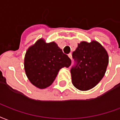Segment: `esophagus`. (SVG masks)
<instances>
[{
    "label": "esophagus",
    "instance_id": "esophagus-1",
    "mask_svg": "<svg viewBox=\"0 0 120 120\" xmlns=\"http://www.w3.org/2000/svg\"><path fill=\"white\" fill-rule=\"evenodd\" d=\"M68 57L71 59H72V54H71V53H70V54H68Z\"/></svg>",
    "mask_w": 120,
    "mask_h": 120
}]
</instances>
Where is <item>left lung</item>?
Here are the masks:
<instances>
[{
    "mask_svg": "<svg viewBox=\"0 0 120 120\" xmlns=\"http://www.w3.org/2000/svg\"><path fill=\"white\" fill-rule=\"evenodd\" d=\"M77 64L71 69L73 85L80 91H88L102 80L109 63V56L100 43L81 41L73 52Z\"/></svg>",
    "mask_w": 120,
    "mask_h": 120,
    "instance_id": "1",
    "label": "left lung"
}]
</instances>
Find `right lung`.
<instances>
[{"mask_svg":"<svg viewBox=\"0 0 120 120\" xmlns=\"http://www.w3.org/2000/svg\"><path fill=\"white\" fill-rule=\"evenodd\" d=\"M71 59L54 41L46 43L41 38L27 49L24 69L31 84L45 89L53 83L59 70L70 66Z\"/></svg>","mask_w":120,"mask_h":120,"instance_id":"1","label":"right lung"}]
</instances>
